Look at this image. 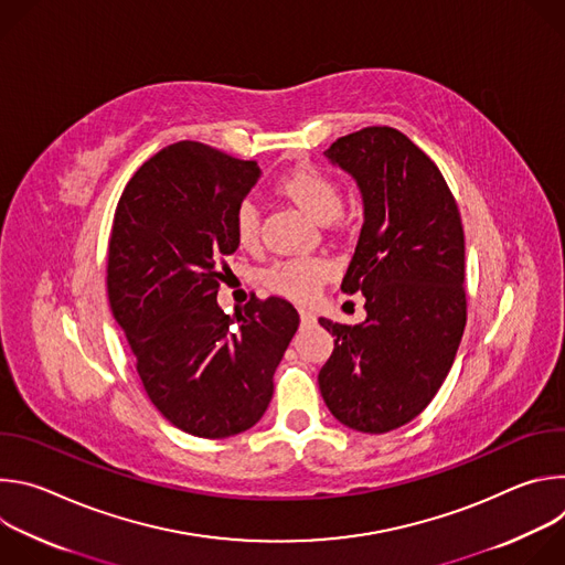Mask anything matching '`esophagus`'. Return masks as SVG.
Wrapping results in <instances>:
<instances>
[{
  "mask_svg": "<svg viewBox=\"0 0 565 565\" xmlns=\"http://www.w3.org/2000/svg\"><path fill=\"white\" fill-rule=\"evenodd\" d=\"M299 317H301V324H315V321H317L315 312L308 310V308H299Z\"/></svg>",
  "mask_w": 565,
  "mask_h": 565,
  "instance_id": "esophagus-1",
  "label": "esophagus"
}]
</instances>
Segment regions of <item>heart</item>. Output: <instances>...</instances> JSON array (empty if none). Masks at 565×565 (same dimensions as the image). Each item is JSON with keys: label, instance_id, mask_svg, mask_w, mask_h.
Masks as SVG:
<instances>
[{"label": "heart", "instance_id": "obj_1", "mask_svg": "<svg viewBox=\"0 0 565 565\" xmlns=\"http://www.w3.org/2000/svg\"><path fill=\"white\" fill-rule=\"evenodd\" d=\"M281 192L303 207L315 221L329 223L342 214L344 194L335 179L319 170H297L281 179ZM234 236L244 248H253L259 241V205L255 199L238 201L234 216ZM331 275V264L319 257L286 259L266 270V284L295 299H310Z\"/></svg>", "mask_w": 565, "mask_h": 565}]
</instances>
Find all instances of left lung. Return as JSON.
<instances>
[{"label": "left lung", "mask_w": 565, "mask_h": 565, "mask_svg": "<svg viewBox=\"0 0 565 565\" xmlns=\"http://www.w3.org/2000/svg\"><path fill=\"white\" fill-rule=\"evenodd\" d=\"M324 153L362 194L342 290L366 297V319H319L335 349L317 382L342 425L386 434L429 405L454 364L467 321L462 223L440 170L402 131L366 127Z\"/></svg>", "instance_id": "obj_1"}]
</instances>
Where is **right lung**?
<instances>
[{
	"mask_svg": "<svg viewBox=\"0 0 565 565\" xmlns=\"http://www.w3.org/2000/svg\"><path fill=\"white\" fill-rule=\"evenodd\" d=\"M255 160L181 140L127 183L111 225L107 292L142 386L174 427L227 438L262 420L273 375L299 327L281 297L225 315L221 259L238 248L232 216L259 181Z\"/></svg>",
	"mask_w": 565,
	"mask_h": 565,
	"instance_id": "obj_1",
	"label": "right lung"
}]
</instances>
